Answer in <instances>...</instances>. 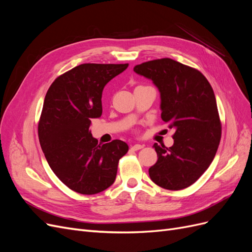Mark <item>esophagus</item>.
Instances as JSON below:
<instances>
[{
	"instance_id": "esophagus-1",
	"label": "esophagus",
	"mask_w": 252,
	"mask_h": 252,
	"mask_svg": "<svg viewBox=\"0 0 252 252\" xmlns=\"http://www.w3.org/2000/svg\"><path fill=\"white\" fill-rule=\"evenodd\" d=\"M143 147H144V145H142V144H134V145H132V146L130 147V149L133 150V151H136V150L142 149Z\"/></svg>"
}]
</instances>
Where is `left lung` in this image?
Returning a JSON list of instances; mask_svg holds the SVG:
<instances>
[{
  "instance_id": "left-lung-1",
  "label": "left lung",
  "mask_w": 252,
  "mask_h": 252,
  "mask_svg": "<svg viewBox=\"0 0 252 252\" xmlns=\"http://www.w3.org/2000/svg\"><path fill=\"white\" fill-rule=\"evenodd\" d=\"M133 71L154 82L161 94V118L173 128V145L154 147L151 181L168 190L192 185L215 158L222 134L215 93L204 75L172 59L136 65Z\"/></svg>"
}]
</instances>
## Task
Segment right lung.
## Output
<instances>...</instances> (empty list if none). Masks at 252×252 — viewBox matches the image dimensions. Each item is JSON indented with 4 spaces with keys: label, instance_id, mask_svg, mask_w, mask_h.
Returning a JSON list of instances; mask_svg holds the SVG:
<instances>
[{
    "label": "right lung",
    "instance_id": "add662e5",
    "mask_svg": "<svg viewBox=\"0 0 252 252\" xmlns=\"http://www.w3.org/2000/svg\"><path fill=\"white\" fill-rule=\"evenodd\" d=\"M128 64H81L53 82L43 104L37 126L42 150L51 170L81 194H95L110 187L120 158L128 151L121 140L97 144L89 126L102 116L106 84Z\"/></svg>",
    "mask_w": 252,
    "mask_h": 252
}]
</instances>
